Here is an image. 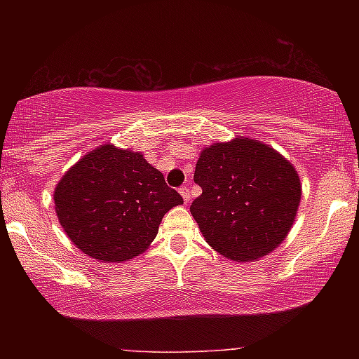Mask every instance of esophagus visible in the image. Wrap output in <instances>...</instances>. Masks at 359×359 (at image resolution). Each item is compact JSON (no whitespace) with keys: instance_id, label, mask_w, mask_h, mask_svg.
I'll list each match as a JSON object with an SVG mask.
<instances>
[{"instance_id":"obj_1","label":"esophagus","mask_w":359,"mask_h":359,"mask_svg":"<svg viewBox=\"0 0 359 359\" xmlns=\"http://www.w3.org/2000/svg\"><path fill=\"white\" fill-rule=\"evenodd\" d=\"M180 194L183 196V201H184L186 204H188L189 199H191V194H189V188H188V186H181V188H180Z\"/></svg>"}]
</instances>
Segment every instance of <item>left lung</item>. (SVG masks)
<instances>
[{
  "instance_id": "8db88e82",
  "label": "left lung",
  "mask_w": 359,
  "mask_h": 359,
  "mask_svg": "<svg viewBox=\"0 0 359 359\" xmlns=\"http://www.w3.org/2000/svg\"><path fill=\"white\" fill-rule=\"evenodd\" d=\"M191 214L210 247L237 263L274 252L296 220L302 184L287 158L262 140L235 137L201 150Z\"/></svg>"
}]
</instances>
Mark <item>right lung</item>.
I'll list each match as a JSON object with an SVG mask.
<instances>
[{
    "label": "right lung",
    "instance_id": "obj_1",
    "mask_svg": "<svg viewBox=\"0 0 359 359\" xmlns=\"http://www.w3.org/2000/svg\"><path fill=\"white\" fill-rule=\"evenodd\" d=\"M53 203L76 248L97 262L124 263L150 247L163 215L183 198L142 151L107 142L68 168Z\"/></svg>",
    "mask_w": 359,
    "mask_h": 359
}]
</instances>
